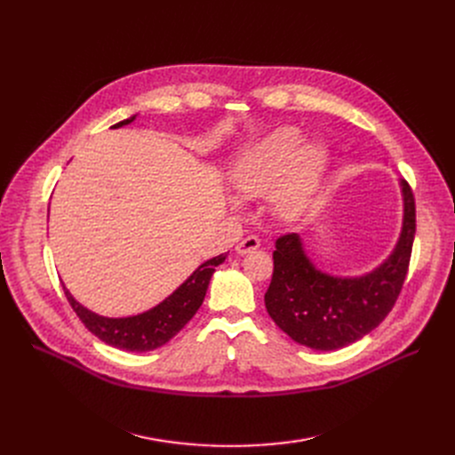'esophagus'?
I'll use <instances>...</instances> for the list:
<instances>
[{
  "mask_svg": "<svg viewBox=\"0 0 455 455\" xmlns=\"http://www.w3.org/2000/svg\"><path fill=\"white\" fill-rule=\"evenodd\" d=\"M259 247V240L256 235H249V237H245V240H242L240 243L235 245V252L237 254H247V252H252V251H256Z\"/></svg>",
  "mask_w": 455,
  "mask_h": 455,
  "instance_id": "obj_1",
  "label": "esophagus"
}]
</instances>
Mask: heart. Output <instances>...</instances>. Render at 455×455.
Returning <instances> with one entry per match:
<instances>
[{
    "label": "heart",
    "mask_w": 455,
    "mask_h": 455,
    "mask_svg": "<svg viewBox=\"0 0 455 455\" xmlns=\"http://www.w3.org/2000/svg\"><path fill=\"white\" fill-rule=\"evenodd\" d=\"M323 141L302 140L295 127H280L235 158L230 182L243 197L266 196L282 220H293L314 201L328 172Z\"/></svg>",
    "instance_id": "b5f03b06"
}]
</instances>
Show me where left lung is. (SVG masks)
I'll list each match as a JSON object with an SVG mask.
<instances>
[{
    "instance_id": "left-lung-1",
    "label": "left lung",
    "mask_w": 455,
    "mask_h": 455,
    "mask_svg": "<svg viewBox=\"0 0 455 455\" xmlns=\"http://www.w3.org/2000/svg\"><path fill=\"white\" fill-rule=\"evenodd\" d=\"M402 228L391 254L363 275H331L307 256L300 234L276 240L266 307L276 326L307 348L330 352L365 338L387 317L408 273L415 240V199L400 180Z\"/></svg>"
}]
</instances>
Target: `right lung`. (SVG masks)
I'll return each instance as SVG.
<instances>
[{
	"label": "right lung",
	"instance_id": "1",
	"mask_svg": "<svg viewBox=\"0 0 455 455\" xmlns=\"http://www.w3.org/2000/svg\"><path fill=\"white\" fill-rule=\"evenodd\" d=\"M136 116L138 114L112 125V129L132 124ZM225 259L227 254H220L203 261L170 297H165L160 304L148 309V312L129 317H105L95 314L92 309L84 307L81 302H77L74 295L66 290L64 283L62 288L68 302L74 307V312L95 338H100L103 343L119 350L149 352L173 339L186 326V323L197 314V309L204 300L210 278L215 273V267L221 266Z\"/></svg>",
	"mask_w": 455,
	"mask_h": 455
}]
</instances>
